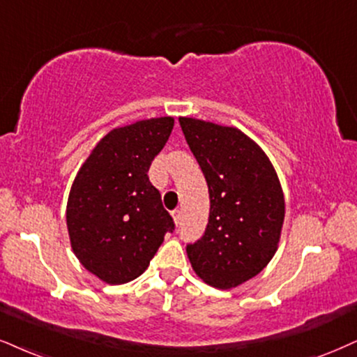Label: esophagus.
Wrapping results in <instances>:
<instances>
[{
  "label": "esophagus",
  "instance_id": "1",
  "mask_svg": "<svg viewBox=\"0 0 357 357\" xmlns=\"http://www.w3.org/2000/svg\"><path fill=\"white\" fill-rule=\"evenodd\" d=\"M172 218H174L175 225H180V220H182V213H180V210H174V212H172Z\"/></svg>",
  "mask_w": 357,
  "mask_h": 357
}]
</instances>
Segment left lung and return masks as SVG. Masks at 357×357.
<instances>
[{"label":"left lung","instance_id":"8db88e82","mask_svg":"<svg viewBox=\"0 0 357 357\" xmlns=\"http://www.w3.org/2000/svg\"><path fill=\"white\" fill-rule=\"evenodd\" d=\"M210 193L208 225L187 246L193 271L218 289L252 280L278 250L284 222L280 178L263 149L236 127L178 117Z\"/></svg>","mask_w":357,"mask_h":357}]
</instances>
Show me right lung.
<instances>
[{
	"mask_svg": "<svg viewBox=\"0 0 357 357\" xmlns=\"http://www.w3.org/2000/svg\"><path fill=\"white\" fill-rule=\"evenodd\" d=\"M174 117L116 127L96 144L76 174L68 206L71 248L81 265L107 284L139 278L174 230L149 167L164 149Z\"/></svg>",
	"mask_w": 357,
	"mask_h": 357,
	"instance_id": "obj_1",
	"label": "right lung"
}]
</instances>
